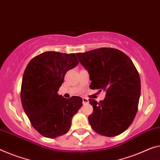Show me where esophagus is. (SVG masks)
I'll return each instance as SVG.
<instances>
[{
    "mask_svg": "<svg viewBox=\"0 0 160 160\" xmlns=\"http://www.w3.org/2000/svg\"><path fill=\"white\" fill-rule=\"evenodd\" d=\"M83 104H86V103H88V100L87 98H83Z\"/></svg>",
    "mask_w": 160,
    "mask_h": 160,
    "instance_id": "esophagus-1",
    "label": "esophagus"
}]
</instances>
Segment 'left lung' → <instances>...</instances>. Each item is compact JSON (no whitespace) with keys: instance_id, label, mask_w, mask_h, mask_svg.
I'll list each match as a JSON object with an SVG mask.
<instances>
[{"instance_id":"8db88e82","label":"left lung","mask_w":160,"mask_h":160,"mask_svg":"<svg viewBox=\"0 0 160 160\" xmlns=\"http://www.w3.org/2000/svg\"><path fill=\"white\" fill-rule=\"evenodd\" d=\"M80 63L89 73V87L106 92L104 100L89 99L93 112L88 122L93 130L106 137L117 136L133 122L141 92L139 73L128 56L113 48L77 53Z\"/></svg>"}]
</instances>
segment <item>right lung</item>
<instances>
[{"label":"right lung","instance_id":"1","mask_svg":"<svg viewBox=\"0 0 160 160\" xmlns=\"http://www.w3.org/2000/svg\"><path fill=\"white\" fill-rule=\"evenodd\" d=\"M75 53L46 51L33 57L23 76L21 99L34 129L53 139L67 133L73 115L82 107L79 97L65 99L57 92L68 70L76 67Z\"/></svg>","mask_w":160,"mask_h":160}]
</instances>
